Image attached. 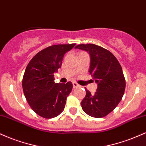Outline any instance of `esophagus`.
Wrapping results in <instances>:
<instances>
[{
    "label": "esophagus",
    "instance_id": "34e87169",
    "mask_svg": "<svg viewBox=\"0 0 146 146\" xmlns=\"http://www.w3.org/2000/svg\"><path fill=\"white\" fill-rule=\"evenodd\" d=\"M73 88H78V87L80 86V85H79L76 82H73Z\"/></svg>",
    "mask_w": 146,
    "mask_h": 146
}]
</instances>
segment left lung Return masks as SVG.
Returning <instances> with one entry per match:
<instances>
[{"mask_svg": "<svg viewBox=\"0 0 146 146\" xmlns=\"http://www.w3.org/2000/svg\"><path fill=\"white\" fill-rule=\"evenodd\" d=\"M75 48L89 53V73L98 84L94 95L86 90L82 108L90 117L106 116L116 108L124 94L125 80L121 65L111 52L98 45L81 44Z\"/></svg>", "mask_w": 146, "mask_h": 146, "instance_id": "8db88e82", "label": "left lung"}]
</instances>
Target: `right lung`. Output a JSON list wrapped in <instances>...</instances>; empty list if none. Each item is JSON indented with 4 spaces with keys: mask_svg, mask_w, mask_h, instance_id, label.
<instances>
[{
    "mask_svg": "<svg viewBox=\"0 0 146 146\" xmlns=\"http://www.w3.org/2000/svg\"><path fill=\"white\" fill-rule=\"evenodd\" d=\"M75 44H56L35 56L25 69L23 89L27 101L36 114L46 119L59 115L64 109L73 84L55 83L54 73L62 66L65 53Z\"/></svg>",
    "mask_w": 146,
    "mask_h": 146,
    "instance_id": "obj_1",
    "label": "right lung"
}]
</instances>
